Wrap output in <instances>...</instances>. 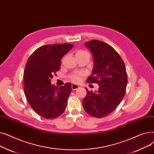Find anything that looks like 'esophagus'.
I'll use <instances>...</instances> for the list:
<instances>
[{"label":"esophagus","mask_w":154,"mask_h":154,"mask_svg":"<svg viewBox=\"0 0 154 154\" xmlns=\"http://www.w3.org/2000/svg\"><path fill=\"white\" fill-rule=\"evenodd\" d=\"M79 88V86L76 85V84H72V89L73 91H75L77 89H78V88Z\"/></svg>","instance_id":"esophagus-1"}]
</instances>
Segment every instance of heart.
Here are the masks:
<instances>
[{
    "mask_svg": "<svg viewBox=\"0 0 154 154\" xmlns=\"http://www.w3.org/2000/svg\"><path fill=\"white\" fill-rule=\"evenodd\" d=\"M86 51H78L76 52V54H83V53H86ZM84 75V74L82 73H76V74L72 75L70 76V80L73 82L75 83H79L82 80V77Z\"/></svg>",
    "mask_w": 154,
    "mask_h": 154,
    "instance_id": "heart-1",
    "label": "heart"
}]
</instances>
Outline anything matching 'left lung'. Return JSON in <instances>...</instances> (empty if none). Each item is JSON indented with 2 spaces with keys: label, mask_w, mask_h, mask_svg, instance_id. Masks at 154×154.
Returning <instances> with one entry per match:
<instances>
[{
  "label": "left lung",
  "mask_w": 154,
  "mask_h": 154,
  "mask_svg": "<svg viewBox=\"0 0 154 154\" xmlns=\"http://www.w3.org/2000/svg\"><path fill=\"white\" fill-rule=\"evenodd\" d=\"M93 55L94 68L88 83H97L99 91L87 90L82 105L87 114L97 118L109 115L122 100L127 84L125 63L117 51L110 45L98 40L85 43Z\"/></svg>",
  "instance_id": "left-lung-1"
}]
</instances>
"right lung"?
<instances>
[{"label":"right lung","instance_id":"obj_1","mask_svg":"<svg viewBox=\"0 0 154 154\" xmlns=\"http://www.w3.org/2000/svg\"><path fill=\"white\" fill-rule=\"evenodd\" d=\"M73 47L71 44L43 45L37 48L27 61L23 75L24 93L32 109L43 118L55 119L66 108L71 84L58 87L51 82L60 68L63 56Z\"/></svg>","mask_w":154,"mask_h":154}]
</instances>
